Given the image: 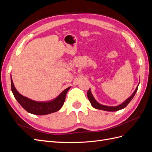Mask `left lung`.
Returning <instances> with one entry per match:
<instances>
[{
	"mask_svg": "<svg viewBox=\"0 0 152 152\" xmlns=\"http://www.w3.org/2000/svg\"><path fill=\"white\" fill-rule=\"evenodd\" d=\"M140 80H139V83L137 84V87H136L134 91L133 92L132 94L129 96V97L127 98L121 104L117 106H107V105H104L98 103L94 98L93 94H92L90 88L88 90V91H87V98H88V99L89 100L92 107H94L96 109L102 110H104V111H107V112H116V111H118V110H120L124 108H126L127 106V104L131 102V101L132 99L133 98H134L135 94L136 93L137 88H138V86L140 84Z\"/></svg>",
	"mask_w": 152,
	"mask_h": 152,
	"instance_id": "obj_1",
	"label": "left lung"
}]
</instances>
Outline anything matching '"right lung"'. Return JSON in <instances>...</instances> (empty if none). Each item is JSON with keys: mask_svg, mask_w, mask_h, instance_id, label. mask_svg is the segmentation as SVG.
<instances>
[{"mask_svg": "<svg viewBox=\"0 0 152 152\" xmlns=\"http://www.w3.org/2000/svg\"><path fill=\"white\" fill-rule=\"evenodd\" d=\"M11 91L17 102L26 112L37 115H44L58 111L63 107L67 92L71 88V86L68 87L53 99L46 102H37L23 96L17 91L13 84L11 75Z\"/></svg>", "mask_w": 152, "mask_h": 152, "instance_id": "right-lung-1", "label": "right lung"}]
</instances>
